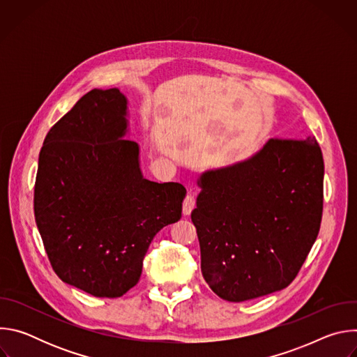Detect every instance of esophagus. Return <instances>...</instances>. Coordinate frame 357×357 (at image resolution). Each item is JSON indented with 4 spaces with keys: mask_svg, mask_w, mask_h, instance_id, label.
<instances>
[{
    "mask_svg": "<svg viewBox=\"0 0 357 357\" xmlns=\"http://www.w3.org/2000/svg\"><path fill=\"white\" fill-rule=\"evenodd\" d=\"M196 206V202H195V195L192 192H189L183 200V206H182V212L185 216H189L192 213V211Z\"/></svg>",
    "mask_w": 357,
    "mask_h": 357,
    "instance_id": "1",
    "label": "esophagus"
}]
</instances>
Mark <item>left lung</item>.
I'll list each match as a JSON object with an SVG mask.
<instances>
[{"instance_id":"obj_1","label":"left lung","mask_w":357,"mask_h":357,"mask_svg":"<svg viewBox=\"0 0 357 357\" xmlns=\"http://www.w3.org/2000/svg\"><path fill=\"white\" fill-rule=\"evenodd\" d=\"M190 218L202 275L243 302L288 287L318 237L324 158L315 138L268 139L250 158L203 172Z\"/></svg>"}]
</instances>
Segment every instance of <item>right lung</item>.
I'll return each mask as SVG.
<instances>
[{"instance_id":"1","label":"right lung","mask_w":357,"mask_h":357,"mask_svg":"<svg viewBox=\"0 0 357 357\" xmlns=\"http://www.w3.org/2000/svg\"><path fill=\"white\" fill-rule=\"evenodd\" d=\"M128 100L93 89L49 130L39 152L35 222L58 277L119 298L139 280L155 234L182 216L178 182L145 179L128 132Z\"/></svg>"}]
</instances>
